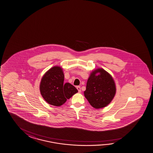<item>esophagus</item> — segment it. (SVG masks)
<instances>
[{
  "instance_id": "1",
  "label": "esophagus",
  "mask_w": 153,
  "mask_h": 153,
  "mask_svg": "<svg viewBox=\"0 0 153 153\" xmlns=\"http://www.w3.org/2000/svg\"><path fill=\"white\" fill-rule=\"evenodd\" d=\"M76 88H77V89L78 90V92H81V87H79V86H77V87H76Z\"/></svg>"
}]
</instances>
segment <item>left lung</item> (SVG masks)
<instances>
[{
	"label": "left lung",
	"instance_id": "left-lung-1",
	"mask_svg": "<svg viewBox=\"0 0 153 153\" xmlns=\"http://www.w3.org/2000/svg\"><path fill=\"white\" fill-rule=\"evenodd\" d=\"M115 94V82L108 72L102 68L91 72L84 94L92 107L95 109L106 107L113 100Z\"/></svg>",
	"mask_w": 153,
	"mask_h": 153
}]
</instances>
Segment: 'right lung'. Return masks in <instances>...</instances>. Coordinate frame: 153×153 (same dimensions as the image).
<instances>
[{
    "instance_id": "obj_1",
    "label": "right lung",
    "mask_w": 153,
    "mask_h": 153,
    "mask_svg": "<svg viewBox=\"0 0 153 153\" xmlns=\"http://www.w3.org/2000/svg\"><path fill=\"white\" fill-rule=\"evenodd\" d=\"M64 75L60 66H55L44 74L40 84L41 95L48 103L59 107L78 92L69 83H64Z\"/></svg>"
}]
</instances>
